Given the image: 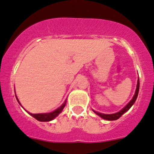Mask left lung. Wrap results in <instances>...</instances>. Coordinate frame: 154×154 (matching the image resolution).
Returning <instances> with one entry per match:
<instances>
[{
	"mask_svg": "<svg viewBox=\"0 0 154 154\" xmlns=\"http://www.w3.org/2000/svg\"><path fill=\"white\" fill-rule=\"evenodd\" d=\"M139 84H140L139 79H138V83H137L136 90H135V95H134L133 98H132V99L129 101V104H128L127 105L124 107V108L122 109L120 111L117 112V113H113V114H104V113H98V112H95V111H94V112H95L97 115H98L99 117H101V118L104 119V120H117V119H119L120 117H121L122 115L123 114V113H126V112L127 111V110H129L131 107H132V104H133L134 103H135V101H136V98H137V97H138V91H139Z\"/></svg>",
	"mask_w": 154,
	"mask_h": 154,
	"instance_id": "1",
	"label": "left lung"
}]
</instances>
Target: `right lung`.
Masks as SVG:
<instances>
[{
    "instance_id": "obj_1",
    "label": "right lung",
    "mask_w": 154,
    "mask_h": 154,
    "mask_svg": "<svg viewBox=\"0 0 154 154\" xmlns=\"http://www.w3.org/2000/svg\"><path fill=\"white\" fill-rule=\"evenodd\" d=\"M16 99H17V101H19V100H18L17 97H16ZM20 104V103H19ZM65 104H66V101L64 102V104H62V106H61L60 107H59L58 109H56V110H54V111L51 112V113H35V114H34V113H29L33 117H34V118L36 119V120H39V121H42V122H47V121H50V120H53L54 118H56V117H57L58 115H59V113H60L62 111V110H63V108L65 107Z\"/></svg>"
}]
</instances>
